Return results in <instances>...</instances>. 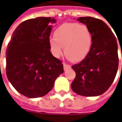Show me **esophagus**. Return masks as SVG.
Masks as SVG:
<instances>
[{"label":"esophagus","mask_w":122,"mask_h":122,"mask_svg":"<svg viewBox=\"0 0 122 122\" xmlns=\"http://www.w3.org/2000/svg\"><path fill=\"white\" fill-rule=\"evenodd\" d=\"M71 65H67L66 63H63V69L64 71H66V70H68V69H71Z\"/></svg>","instance_id":"34e87169"}]
</instances>
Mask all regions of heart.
I'll use <instances>...</instances> for the list:
<instances>
[{"instance_id":"heart-1","label":"heart","mask_w":122,"mask_h":122,"mask_svg":"<svg viewBox=\"0 0 122 122\" xmlns=\"http://www.w3.org/2000/svg\"><path fill=\"white\" fill-rule=\"evenodd\" d=\"M93 44V34L87 25L77 23H65L56 29L53 38L49 40L51 53L59 57L64 52L72 61L84 59L90 53Z\"/></svg>"}]
</instances>
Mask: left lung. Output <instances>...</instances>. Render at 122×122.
Wrapping results in <instances>:
<instances>
[{"instance_id": "left-lung-1", "label": "left lung", "mask_w": 122, "mask_h": 122, "mask_svg": "<svg viewBox=\"0 0 122 122\" xmlns=\"http://www.w3.org/2000/svg\"><path fill=\"white\" fill-rule=\"evenodd\" d=\"M77 20L90 29L93 44L87 57L72 66L76 78L72 82L71 88L80 95L98 96L110 87L118 71L117 40L102 20L92 17H81Z\"/></svg>"}]
</instances>
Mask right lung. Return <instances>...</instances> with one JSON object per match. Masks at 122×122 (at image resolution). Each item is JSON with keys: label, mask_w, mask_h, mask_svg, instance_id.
<instances>
[{"label": "right lung", "mask_w": 122, "mask_h": 122, "mask_svg": "<svg viewBox=\"0 0 122 122\" xmlns=\"http://www.w3.org/2000/svg\"><path fill=\"white\" fill-rule=\"evenodd\" d=\"M56 20L38 17L26 20L14 31L6 51V76L17 92L29 98L44 96L64 72L51 54L49 40Z\"/></svg>", "instance_id": "obj_1"}]
</instances>
